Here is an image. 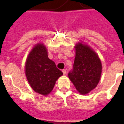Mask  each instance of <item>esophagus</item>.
I'll use <instances>...</instances> for the list:
<instances>
[{
	"label": "esophagus",
	"mask_w": 124,
	"mask_h": 124,
	"mask_svg": "<svg viewBox=\"0 0 124 124\" xmlns=\"http://www.w3.org/2000/svg\"><path fill=\"white\" fill-rule=\"evenodd\" d=\"M62 72H63V74H64V75H66V73H67V71H66V70H62Z\"/></svg>",
	"instance_id": "34e87169"
}]
</instances>
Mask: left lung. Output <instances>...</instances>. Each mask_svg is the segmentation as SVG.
I'll return each mask as SVG.
<instances>
[{
  "label": "left lung",
  "mask_w": 124,
  "mask_h": 124,
  "mask_svg": "<svg viewBox=\"0 0 124 124\" xmlns=\"http://www.w3.org/2000/svg\"><path fill=\"white\" fill-rule=\"evenodd\" d=\"M76 56L68 77L77 90L85 94L96 87L100 79L102 64L98 56L87 45L75 46Z\"/></svg>",
  "instance_id": "left-lung-1"
}]
</instances>
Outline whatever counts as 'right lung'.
Listing matches in <instances>:
<instances>
[{
  "label": "right lung",
  "mask_w": 124,
  "mask_h": 124,
  "mask_svg": "<svg viewBox=\"0 0 124 124\" xmlns=\"http://www.w3.org/2000/svg\"><path fill=\"white\" fill-rule=\"evenodd\" d=\"M25 67L26 77L32 89L43 95L53 90L57 79L63 75L48 58L46 48L42 44L36 45L30 53Z\"/></svg>",
  "instance_id": "1"
}]
</instances>
